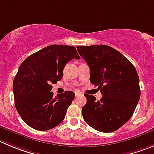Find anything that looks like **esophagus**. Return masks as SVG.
<instances>
[{"instance_id":"1","label":"esophagus","mask_w":154,"mask_h":154,"mask_svg":"<svg viewBox=\"0 0 154 154\" xmlns=\"http://www.w3.org/2000/svg\"><path fill=\"white\" fill-rule=\"evenodd\" d=\"M75 97H79V96H82L83 95L81 92H79V91H76L75 93Z\"/></svg>"}]
</instances>
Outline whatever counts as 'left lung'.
I'll return each instance as SVG.
<instances>
[{"mask_svg": "<svg viewBox=\"0 0 154 154\" xmlns=\"http://www.w3.org/2000/svg\"><path fill=\"white\" fill-rule=\"evenodd\" d=\"M90 68V82L103 95L96 100L85 94L82 107L85 122L101 132H112L132 116L140 96L136 69L121 53L106 45L77 46Z\"/></svg>", "mask_w": 154, "mask_h": 154, "instance_id": "1", "label": "left lung"}]
</instances>
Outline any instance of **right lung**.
Listing matches in <instances>:
<instances>
[{
  "instance_id": "1",
  "label": "right lung",
  "mask_w": 154,
  "mask_h": 154,
  "mask_svg": "<svg viewBox=\"0 0 154 154\" xmlns=\"http://www.w3.org/2000/svg\"><path fill=\"white\" fill-rule=\"evenodd\" d=\"M79 59L75 48L53 45L28 57L20 66L13 84L15 106L23 120L34 129L47 131L63 121L75 93L54 97L52 85L63 78L69 61Z\"/></svg>"
}]
</instances>
